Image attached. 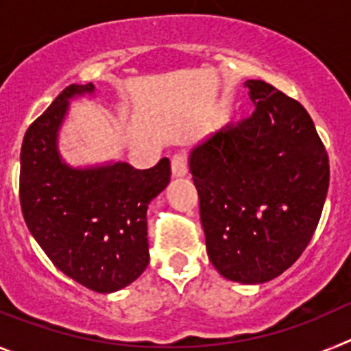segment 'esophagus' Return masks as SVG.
<instances>
[{
	"mask_svg": "<svg viewBox=\"0 0 351 351\" xmlns=\"http://www.w3.org/2000/svg\"><path fill=\"white\" fill-rule=\"evenodd\" d=\"M170 163H172L173 176L181 178V176H184V173L188 172V160H186V154L176 153L172 156V160H170Z\"/></svg>",
	"mask_w": 351,
	"mask_h": 351,
	"instance_id": "esophagus-1",
	"label": "esophagus"
}]
</instances>
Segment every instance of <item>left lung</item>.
<instances>
[{"mask_svg":"<svg viewBox=\"0 0 351 351\" xmlns=\"http://www.w3.org/2000/svg\"><path fill=\"white\" fill-rule=\"evenodd\" d=\"M255 110L191 151L207 255L244 285L287 271L308 247L328 190V156L311 116L263 80H246Z\"/></svg>","mask_w":351,"mask_h":351,"instance_id":"obj_1","label":"left lung"}]
</instances>
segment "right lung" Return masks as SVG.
Listing matches in <instances>:
<instances>
[{
    "instance_id": "1",
    "label": "right lung",
    "mask_w": 351,
    "mask_h": 351,
    "mask_svg": "<svg viewBox=\"0 0 351 351\" xmlns=\"http://www.w3.org/2000/svg\"><path fill=\"white\" fill-rule=\"evenodd\" d=\"M95 86L71 84L36 117L21 147L19 198L24 221L63 274L98 293L121 290L149 263L147 204L170 182V161L71 169L56 138L71 96Z\"/></svg>"
}]
</instances>
